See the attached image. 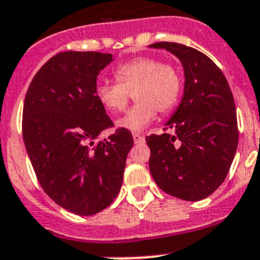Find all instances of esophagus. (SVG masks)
Wrapping results in <instances>:
<instances>
[{
    "mask_svg": "<svg viewBox=\"0 0 260 260\" xmlns=\"http://www.w3.org/2000/svg\"><path fill=\"white\" fill-rule=\"evenodd\" d=\"M144 140H145V139H144L143 135H140V133H133V141H135L136 144L143 143Z\"/></svg>",
    "mask_w": 260,
    "mask_h": 260,
    "instance_id": "34e87169",
    "label": "esophagus"
}]
</instances>
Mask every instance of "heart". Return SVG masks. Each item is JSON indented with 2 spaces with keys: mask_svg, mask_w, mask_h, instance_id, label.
<instances>
[{
  "mask_svg": "<svg viewBox=\"0 0 260 260\" xmlns=\"http://www.w3.org/2000/svg\"><path fill=\"white\" fill-rule=\"evenodd\" d=\"M114 76L116 82L99 81L95 85L98 102L111 114L123 111L132 94L137 102L117 120V127L133 132L143 131L154 120L157 111H170L179 99V72L152 56H141L119 64Z\"/></svg>",
  "mask_w": 260,
  "mask_h": 260,
  "instance_id": "obj_1",
  "label": "heart"
}]
</instances>
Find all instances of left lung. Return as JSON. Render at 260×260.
I'll use <instances>...</instances> for the list:
<instances>
[{
  "label": "left lung",
  "instance_id": "left-lung-1",
  "mask_svg": "<svg viewBox=\"0 0 260 260\" xmlns=\"http://www.w3.org/2000/svg\"><path fill=\"white\" fill-rule=\"evenodd\" d=\"M179 58L184 71L182 102L165 124L150 135L149 170L158 187L182 200L208 198L224 182L238 145L233 94L220 68L208 56L179 43L159 42Z\"/></svg>",
  "mask_w": 260,
  "mask_h": 260
}]
</instances>
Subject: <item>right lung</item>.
<instances>
[{
    "mask_svg": "<svg viewBox=\"0 0 260 260\" xmlns=\"http://www.w3.org/2000/svg\"><path fill=\"white\" fill-rule=\"evenodd\" d=\"M111 53L61 52L39 69L27 90L22 132L36 178L67 211L92 216L114 202L123 183L132 133L114 123L95 96L96 77Z\"/></svg>",
    "mask_w": 260,
    "mask_h": 260,
    "instance_id": "add662e5",
    "label": "right lung"
}]
</instances>
